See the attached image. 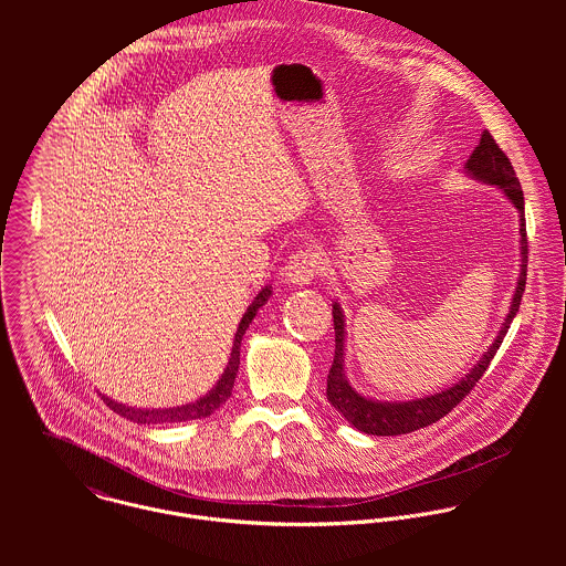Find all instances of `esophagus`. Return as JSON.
I'll return each mask as SVG.
<instances>
[{"label": "esophagus", "mask_w": 566, "mask_h": 566, "mask_svg": "<svg viewBox=\"0 0 566 566\" xmlns=\"http://www.w3.org/2000/svg\"><path fill=\"white\" fill-rule=\"evenodd\" d=\"M323 270V256L316 250H298L285 265V281L290 285H310Z\"/></svg>", "instance_id": "34e87169"}]
</instances>
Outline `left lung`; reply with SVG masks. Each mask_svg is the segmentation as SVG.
Segmentation results:
<instances>
[{"label": "left lung", "instance_id": "8db88e82", "mask_svg": "<svg viewBox=\"0 0 566 566\" xmlns=\"http://www.w3.org/2000/svg\"><path fill=\"white\" fill-rule=\"evenodd\" d=\"M464 174L473 180H480L484 185H492L505 193V198L516 207L518 211V235H521V263H518V279L516 287L510 301V312L492 344L485 348L484 355L478 359V364L453 386L438 390L433 395H427L422 399H409V401H377L370 397L359 395L346 377L344 357H346V321L344 312L337 301H333V326H335V355L333 364L326 377V399L333 405L357 431H364L368 436H401L416 431L420 427H427L442 416H447L455 405L460 403L475 384L484 377L485 368L490 366L494 353L499 350L510 324L514 321L523 292H525V279H527V235H525V200L521 191V182L514 174V167L510 159L503 155V150L496 146L492 135L484 130L480 146L473 150L469 161L464 163Z\"/></svg>", "mask_w": 566, "mask_h": 566}]
</instances>
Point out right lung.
Instances as JSON below:
<instances>
[{"label": "right lung", "instance_id": "right-lung-1", "mask_svg": "<svg viewBox=\"0 0 566 566\" xmlns=\"http://www.w3.org/2000/svg\"><path fill=\"white\" fill-rule=\"evenodd\" d=\"M272 296V287L265 285L261 287V292L254 296V301L248 305L245 314L240 321V326L235 331V337H233V348H231V357H229V364L222 373V377L218 379V384L200 399H196L193 403L176 405V407H133V405L117 403L108 397L102 395L104 403L108 405L115 413L124 416L126 420H133V422H142V424H161V422H182V420H196V418H207L211 416L218 407L227 403L233 395V384H235V377H238V370H240V350H242V339L245 328L250 326V323L254 321L256 312L268 303V298Z\"/></svg>", "mask_w": 566, "mask_h": 566}]
</instances>
